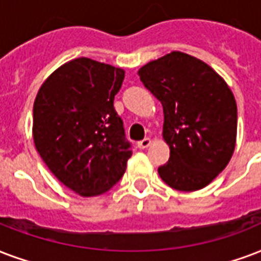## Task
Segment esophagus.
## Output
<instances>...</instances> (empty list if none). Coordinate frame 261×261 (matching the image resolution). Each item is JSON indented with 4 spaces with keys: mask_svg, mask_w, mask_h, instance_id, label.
<instances>
[{
    "mask_svg": "<svg viewBox=\"0 0 261 261\" xmlns=\"http://www.w3.org/2000/svg\"><path fill=\"white\" fill-rule=\"evenodd\" d=\"M150 144H152V139L145 138V139H142V141H139L137 145H138L139 149H146V148H149V146H150Z\"/></svg>",
    "mask_w": 261,
    "mask_h": 261,
    "instance_id": "esophagus-1",
    "label": "esophagus"
}]
</instances>
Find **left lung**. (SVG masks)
Segmentation results:
<instances>
[{"mask_svg": "<svg viewBox=\"0 0 261 261\" xmlns=\"http://www.w3.org/2000/svg\"><path fill=\"white\" fill-rule=\"evenodd\" d=\"M144 86L163 105V138L170 160L159 175L170 188L196 192L230 162L237 141V104L214 68L182 51L149 61L138 71Z\"/></svg>", "mask_w": 261, "mask_h": 261, "instance_id": "left-lung-1", "label": "left lung"}]
</instances>
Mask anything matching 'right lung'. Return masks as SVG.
Listing matches in <instances>:
<instances>
[{
  "instance_id": "1",
  "label": "right lung",
  "mask_w": 261,
  "mask_h": 261,
  "mask_svg": "<svg viewBox=\"0 0 261 261\" xmlns=\"http://www.w3.org/2000/svg\"><path fill=\"white\" fill-rule=\"evenodd\" d=\"M124 69L71 60L42 83L34 101L33 138L51 174L83 197L108 192L133 152L113 99Z\"/></svg>"
}]
</instances>
